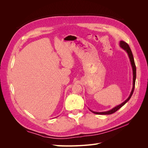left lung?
<instances>
[{
	"instance_id": "left-lung-1",
	"label": "left lung",
	"mask_w": 148,
	"mask_h": 148,
	"mask_svg": "<svg viewBox=\"0 0 148 148\" xmlns=\"http://www.w3.org/2000/svg\"><path fill=\"white\" fill-rule=\"evenodd\" d=\"M120 47L123 49L124 51H125L127 53V54L128 56V57L130 59V64L132 66V70H133V88L132 89V91L130 92V95L129 97L127 98V99L125 100L123 102H122V104L116 106L115 107H114L113 109H112L111 110H109L108 111H106V112H95V111H92L91 110H90V111H91L92 113L95 114H99V115H109V114H112L114 112H115L116 111L118 110L120 108H121L123 106H124L126 103L130 100V99L133 91H134V89H135V80H136V65L135 64V61H134V58H133V53L132 52L130 49V47H129L128 44L127 43H126L125 42L123 41H120Z\"/></svg>"
}]
</instances>
